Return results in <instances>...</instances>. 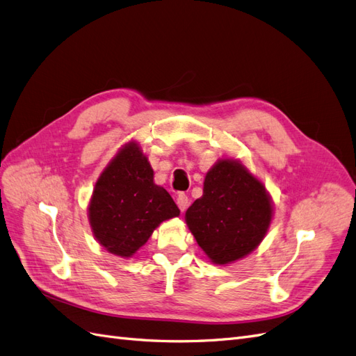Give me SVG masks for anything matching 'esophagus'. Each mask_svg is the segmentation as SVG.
<instances>
[{
	"instance_id": "34e87169",
	"label": "esophagus",
	"mask_w": 356,
	"mask_h": 356,
	"mask_svg": "<svg viewBox=\"0 0 356 356\" xmlns=\"http://www.w3.org/2000/svg\"><path fill=\"white\" fill-rule=\"evenodd\" d=\"M188 203H190L188 196H187V195H184V193H179L178 197H177V204H178V208H179V211H181V212H184V211L187 209Z\"/></svg>"
}]
</instances>
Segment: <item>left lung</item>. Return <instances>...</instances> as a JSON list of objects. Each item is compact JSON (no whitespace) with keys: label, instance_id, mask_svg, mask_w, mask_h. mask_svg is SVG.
Returning <instances> with one entry per match:
<instances>
[{"label":"left lung","instance_id":"obj_1","mask_svg":"<svg viewBox=\"0 0 356 356\" xmlns=\"http://www.w3.org/2000/svg\"><path fill=\"white\" fill-rule=\"evenodd\" d=\"M273 217L272 199L239 160L221 159L203 182V195L186 212L197 245L213 264H230L261 243Z\"/></svg>","mask_w":356,"mask_h":356}]
</instances>
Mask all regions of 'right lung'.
<instances>
[{"label": "right lung", "instance_id": "1", "mask_svg": "<svg viewBox=\"0 0 356 356\" xmlns=\"http://www.w3.org/2000/svg\"><path fill=\"white\" fill-rule=\"evenodd\" d=\"M95 239L106 251L129 258L160 222L178 217L169 193L154 184V172L138 143L124 144L96 181L89 203Z\"/></svg>", "mask_w": 356, "mask_h": 356}]
</instances>
